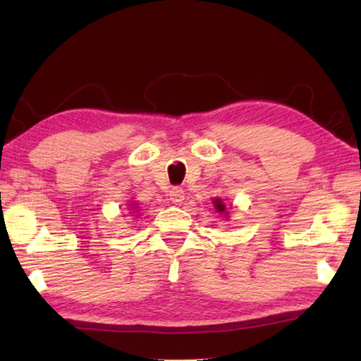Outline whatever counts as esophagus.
<instances>
[{
  "label": "esophagus",
  "mask_w": 361,
  "mask_h": 361,
  "mask_svg": "<svg viewBox=\"0 0 361 361\" xmlns=\"http://www.w3.org/2000/svg\"><path fill=\"white\" fill-rule=\"evenodd\" d=\"M170 200L176 205L181 204L183 200H185V191H183L181 188H173L172 191H170Z\"/></svg>",
  "instance_id": "1"
}]
</instances>
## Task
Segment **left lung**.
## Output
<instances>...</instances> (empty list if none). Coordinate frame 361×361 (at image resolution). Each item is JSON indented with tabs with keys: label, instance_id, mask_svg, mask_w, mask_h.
Segmentation results:
<instances>
[{
	"label": "left lung",
	"instance_id": "left-lung-1",
	"mask_svg": "<svg viewBox=\"0 0 361 361\" xmlns=\"http://www.w3.org/2000/svg\"><path fill=\"white\" fill-rule=\"evenodd\" d=\"M213 204H215V207H216V210H218V212H224V205H223V202H221V199H216L215 202H213Z\"/></svg>",
	"mask_w": 361,
	"mask_h": 361
}]
</instances>
